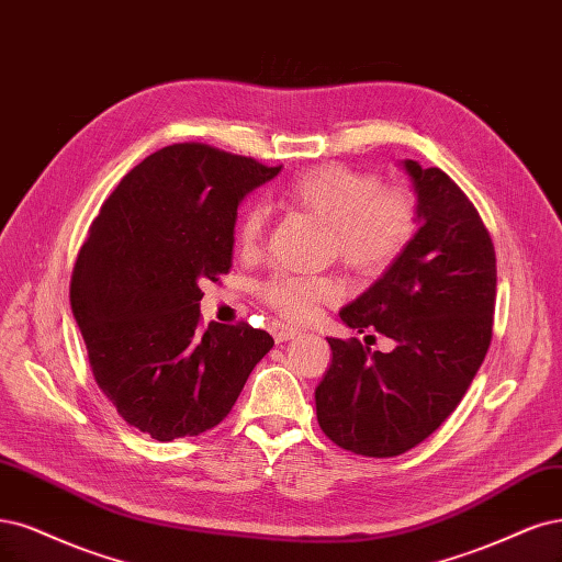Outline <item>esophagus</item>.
<instances>
[{"label":"esophagus","mask_w":562,"mask_h":562,"mask_svg":"<svg viewBox=\"0 0 562 562\" xmlns=\"http://www.w3.org/2000/svg\"><path fill=\"white\" fill-rule=\"evenodd\" d=\"M269 330H272V337L277 339V344H283V341H290V339H297V337L302 335V333L297 330V327L279 323V321H274L272 325H269Z\"/></svg>","instance_id":"34e87169"}]
</instances>
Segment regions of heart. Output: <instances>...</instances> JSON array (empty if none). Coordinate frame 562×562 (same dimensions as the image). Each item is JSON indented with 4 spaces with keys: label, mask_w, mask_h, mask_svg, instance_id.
Returning <instances> with one entry per match:
<instances>
[{
    "label": "heart",
    "mask_w": 562,
    "mask_h": 562,
    "mask_svg": "<svg viewBox=\"0 0 562 562\" xmlns=\"http://www.w3.org/2000/svg\"><path fill=\"white\" fill-rule=\"evenodd\" d=\"M288 204L318 218L330 229L327 254L337 256L358 274H379L391 267L412 241L418 211L409 192L381 188L370 171L344 165H323L290 181L283 190ZM267 209L250 204L237 221V246L246 254L265 237ZM262 300L290 321H308L321 304L341 297L337 279L325 274L279 272L260 285Z\"/></svg>",
    "instance_id": "obj_1"
}]
</instances>
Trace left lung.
<instances>
[{"instance_id":"left-lung-1","label":"left lung","mask_w":562,"mask_h":562,"mask_svg":"<svg viewBox=\"0 0 562 562\" xmlns=\"http://www.w3.org/2000/svg\"><path fill=\"white\" fill-rule=\"evenodd\" d=\"M420 227L400 258L339 318L391 337V353L327 339L330 370L316 389L321 430L337 447L393 458L447 420L488 353L495 248L479 211L439 167L404 160Z\"/></svg>"}]
</instances>
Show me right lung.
Returning <instances> with one entry per match:
<instances>
[{
    "label": "right lung",
    "instance_id": "1",
    "mask_svg": "<svg viewBox=\"0 0 562 562\" xmlns=\"http://www.w3.org/2000/svg\"><path fill=\"white\" fill-rule=\"evenodd\" d=\"M279 167L171 144L130 169L79 250L71 312L92 376L121 418L158 441L198 437L232 412L274 339L200 321V283L232 267L237 206Z\"/></svg>",
    "mask_w": 562,
    "mask_h": 562
}]
</instances>
